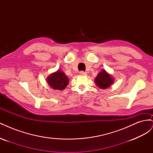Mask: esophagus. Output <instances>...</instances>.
Returning <instances> with one entry per match:
<instances>
[{"instance_id":"esophagus-1","label":"esophagus","mask_w":153,"mask_h":153,"mask_svg":"<svg viewBox=\"0 0 153 153\" xmlns=\"http://www.w3.org/2000/svg\"><path fill=\"white\" fill-rule=\"evenodd\" d=\"M80 75H87V73L84 72V71H80Z\"/></svg>"}]
</instances>
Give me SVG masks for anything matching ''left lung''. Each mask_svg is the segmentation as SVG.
Masks as SVG:
<instances>
[{"label": "left lung", "mask_w": 153, "mask_h": 153, "mask_svg": "<svg viewBox=\"0 0 153 153\" xmlns=\"http://www.w3.org/2000/svg\"><path fill=\"white\" fill-rule=\"evenodd\" d=\"M94 82L96 85L99 87L100 89H105L110 87L113 84L114 78L110 73L106 72L105 69H103L95 78Z\"/></svg>", "instance_id": "8db88e82"}]
</instances>
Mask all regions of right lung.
<instances>
[{
	"instance_id": "right-lung-1",
	"label": "right lung",
	"mask_w": 153,
	"mask_h": 153,
	"mask_svg": "<svg viewBox=\"0 0 153 153\" xmlns=\"http://www.w3.org/2000/svg\"><path fill=\"white\" fill-rule=\"evenodd\" d=\"M48 84L55 90L62 91L68 85L69 78L62 71H57L51 73L47 78Z\"/></svg>"
}]
</instances>
